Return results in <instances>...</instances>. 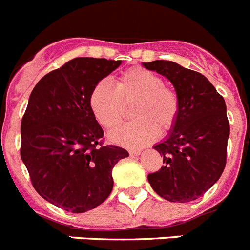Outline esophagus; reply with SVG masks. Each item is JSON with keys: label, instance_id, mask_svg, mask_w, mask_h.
Wrapping results in <instances>:
<instances>
[{"label": "esophagus", "instance_id": "obj_1", "mask_svg": "<svg viewBox=\"0 0 250 250\" xmlns=\"http://www.w3.org/2000/svg\"><path fill=\"white\" fill-rule=\"evenodd\" d=\"M130 156H139L141 153V150H130Z\"/></svg>", "mask_w": 250, "mask_h": 250}]
</instances>
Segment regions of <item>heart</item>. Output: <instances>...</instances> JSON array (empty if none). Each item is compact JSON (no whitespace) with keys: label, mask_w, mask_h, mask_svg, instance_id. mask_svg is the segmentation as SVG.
<instances>
[{"label":"heart","mask_w":250,"mask_h":250,"mask_svg":"<svg viewBox=\"0 0 250 250\" xmlns=\"http://www.w3.org/2000/svg\"><path fill=\"white\" fill-rule=\"evenodd\" d=\"M134 104L131 123L110 132L109 139L118 145L140 147L159 135L173 129L180 116V99L173 89L165 85L160 75L145 68L125 70L114 86L100 80L93 86L89 105L98 123L114 129L123 121L125 105Z\"/></svg>","instance_id":"1"}]
</instances>
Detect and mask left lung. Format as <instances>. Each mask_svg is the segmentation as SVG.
Segmentation results:
<instances>
[{"instance_id":"8db88e82","label":"left lung","mask_w":250,"mask_h":250,"mask_svg":"<svg viewBox=\"0 0 250 250\" xmlns=\"http://www.w3.org/2000/svg\"><path fill=\"white\" fill-rule=\"evenodd\" d=\"M172 83L180 99V116L161 144L153 146L164 166L147 180L170 202H191L207 192L223 173L229 121L223 97L201 73L170 61L143 63Z\"/></svg>"}]
</instances>
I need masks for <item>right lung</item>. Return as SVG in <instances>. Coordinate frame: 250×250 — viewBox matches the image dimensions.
Masks as SVG:
<instances>
[{
	"instance_id": "right-lung-1",
	"label": "right lung",
	"mask_w": 250,
	"mask_h": 250,
	"mask_svg": "<svg viewBox=\"0 0 250 250\" xmlns=\"http://www.w3.org/2000/svg\"><path fill=\"white\" fill-rule=\"evenodd\" d=\"M121 61L79 57L36 84L21 123V159L45 201L84 213L106 200L113 168L126 150L103 145L102 126L89 105L93 86Z\"/></svg>"
}]
</instances>
